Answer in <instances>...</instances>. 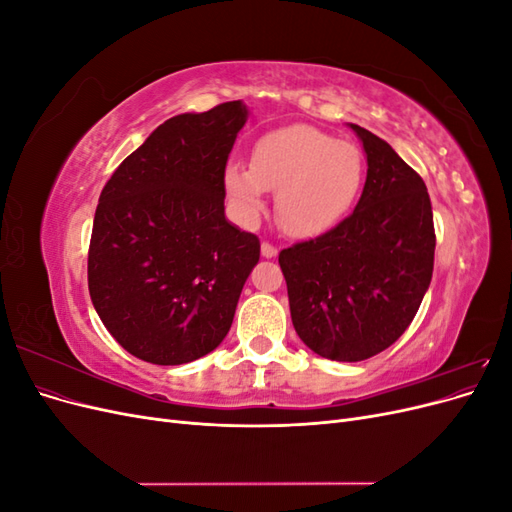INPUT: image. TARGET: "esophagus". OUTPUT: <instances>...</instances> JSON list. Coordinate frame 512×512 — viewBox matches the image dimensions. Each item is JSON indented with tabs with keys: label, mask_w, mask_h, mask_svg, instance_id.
<instances>
[{
	"label": "esophagus",
	"mask_w": 512,
	"mask_h": 512,
	"mask_svg": "<svg viewBox=\"0 0 512 512\" xmlns=\"http://www.w3.org/2000/svg\"><path fill=\"white\" fill-rule=\"evenodd\" d=\"M260 250H262V256H265V258H275L277 256V247L273 243H269V241H262Z\"/></svg>",
	"instance_id": "obj_1"
}]
</instances>
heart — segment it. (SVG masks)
Returning a JSON list of instances; mask_svg holds the SVG:
<instances>
[{"label": "heart", "instance_id": "1", "mask_svg": "<svg viewBox=\"0 0 512 512\" xmlns=\"http://www.w3.org/2000/svg\"><path fill=\"white\" fill-rule=\"evenodd\" d=\"M363 175V153L356 145L312 126H286L258 138L252 166L228 162L224 181L243 218H258L267 192H280L282 228L294 237H316L344 220Z\"/></svg>", "mask_w": 512, "mask_h": 512}]
</instances>
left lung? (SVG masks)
Returning a JSON list of instances; mask_svg holds the SVG:
<instances>
[{
  "label": "left lung",
  "mask_w": 512,
  "mask_h": 512,
  "mask_svg": "<svg viewBox=\"0 0 512 512\" xmlns=\"http://www.w3.org/2000/svg\"><path fill=\"white\" fill-rule=\"evenodd\" d=\"M367 179L354 211L324 235L280 252L294 331L331 361H365L414 320L433 273L436 230L421 175L354 126Z\"/></svg>",
  "instance_id": "8db88e82"
}]
</instances>
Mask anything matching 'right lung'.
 <instances>
[{
    "label": "right lung",
    "instance_id": "add662e5",
    "mask_svg": "<svg viewBox=\"0 0 512 512\" xmlns=\"http://www.w3.org/2000/svg\"><path fill=\"white\" fill-rule=\"evenodd\" d=\"M241 100L164 121L106 181L89 241L91 303L136 359L181 365L222 344L260 241L224 215Z\"/></svg>",
    "mask_w": 512,
    "mask_h": 512
}]
</instances>
